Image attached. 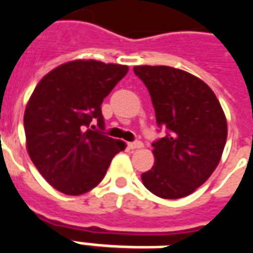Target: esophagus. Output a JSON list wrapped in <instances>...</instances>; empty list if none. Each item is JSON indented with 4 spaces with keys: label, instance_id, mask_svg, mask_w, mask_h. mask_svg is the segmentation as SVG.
Returning <instances> with one entry per match:
<instances>
[{
    "label": "esophagus",
    "instance_id": "esophagus-1",
    "mask_svg": "<svg viewBox=\"0 0 253 253\" xmlns=\"http://www.w3.org/2000/svg\"><path fill=\"white\" fill-rule=\"evenodd\" d=\"M141 148H143V143L141 142V141H135V142L128 143V149H131V150H135V149Z\"/></svg>",
    "mask_w": 253,
    "mask_h": 253
}]
</instances>
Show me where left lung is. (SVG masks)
<instances>
[{"label":"left lung","instance_id":"left-lung-1","mask_svg":"<svg viewBox=\"0 0 253 253\" xmlns=\"http://www.w3.org/2000/svg\"><path fill=\"white\" fill-rule=\"evenodd\" d=\"M146 85L156 122L167 135L152 143L154 165L142 183L154 195L179 199L211 176L222 156L228 125L210 86L190 73L169 66H135Z\"/></svg>","mask_w":253,"mask_h":253}]
</instances>
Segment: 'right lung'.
Wrapping results in <instances>:
<instances>
[{"instance_id":"1","label":"right lung","mask_w":253,"mask_h":253,"mask_svg":"<svg viewBox=\"0 0 253 253\" xmlns=\"http://www.w3.org/2000/svg\"><path fill=\"white\" fill-rule=\"evenodd\" d=\"M128 72L93 59L66 62L42 78L25 107L27 150L41 175L66 195H81L103 180L125 142L104 128L101 103ZM94 128V126H92Z\"/></svg>"}]
</instances>
